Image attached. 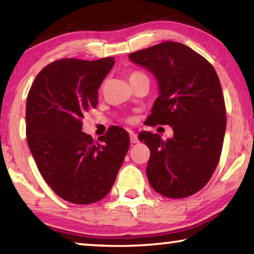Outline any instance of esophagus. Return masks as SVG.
Masks as SVG:
<instances>
[{
	"label": "esophagus",
	"mask_w": 254,
	"mask_h": 254,
	"mask_svg": "<svg viewBox=\"0 0 254 254\" xmlns=\"http://www.w3.org/2000/svg\"><path fill=\"white\" fill-rule=\"evenodd\" d=\"M130 142H131V143H137V142H138L137 135L135 134L134 131H130Z\"/></svg>",
	"instance_id": "34e87169"
}]
</instances>
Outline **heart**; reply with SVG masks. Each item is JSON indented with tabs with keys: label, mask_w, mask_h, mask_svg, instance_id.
I'll use <instances>...</instances> for the list:
<instances>
[{
	"label": "heart",
	"mask_w": 254,
	"mask_h": 254,
	"mask_svg": "<svg viewBox=\"0 0 254 254\" xmlns=\"http://www.w3.org/2000/svg\"><path fill=\"white\" fill-rule=\"evenodd\" d=\"M140 75H144V74H142V72H140V71H133V72H130L129 76H128V78H129V81H131V79H134L135 77H137V76H140Z\"/></svg>",
	"instance_id": "heart-1"
}]
</instances>
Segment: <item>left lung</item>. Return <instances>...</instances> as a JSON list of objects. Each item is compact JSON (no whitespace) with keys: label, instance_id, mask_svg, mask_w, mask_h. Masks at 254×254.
I'll use <instances>...</instances> for the list:
<instances>
[{"label":"left lung","instance_id":"1","mask_svg":"<svg viewBox=\"0 0 254 254\" xmlns=\"http://www.w3.org/2000/svg\"><path fill=\"white\" fill-rule=\"evenodd\" d=\"M129 59L150 70L159 84L147 125L173 129L168 140L151 131L138 135L150 149L149 183L171 199L193 195L209 182L223 147L227 111L216 71L202 55L176 41L130 53Z\"/></svg>","mask_w":254,"mask_h":254}]
</instances>
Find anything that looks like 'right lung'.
Segmentation results:
<instances>
[{
    "label": "right lung",
    "instance_id": "1",
    "mask_svg": "<svg viewBox=\"0 0 254 254\" xmlns=\"http://www.w3.org/2000/svg\"><path fill=\"white\" fill-rule=\"evenodd\" d=\"M114 58L60 59L37 75L26 100L27 144L38 170L61 199L89 204L107 195L129 148L124 128L95 142L83 117L98 104V89Z\"/></svg>",
    "mask_w": 254,
    "mask_h": 254
}]
</instances>
